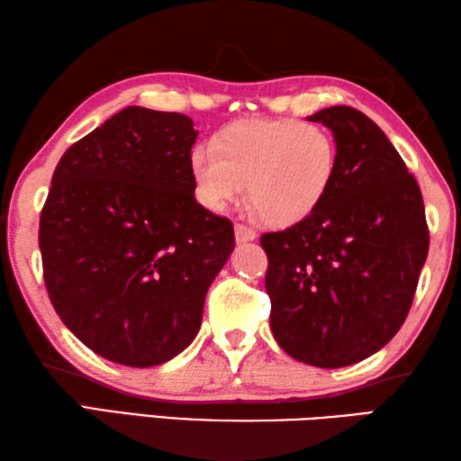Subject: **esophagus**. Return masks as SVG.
<instances>
[{"instance_id":"1","label":"esophagus","mask_w":461,"mask_h":461,"mask_svg":"<svg viewBox=\"0 0 461 461\" xmlns=\"http://www.w3.org/2000/svg\"><path fill=\"white\" fill-rule=\"evenodd\" d=\"M236 240L240 241V244H244V241H254L256 240V231L246 228V225L238 223L236 225Z\"/></svg>"}]
</instances>
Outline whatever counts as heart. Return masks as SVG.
Listing matches in <instances>:
<instances>
[{
  "instance_id": "1",
  "label": "heart",
  "mask_w": 461,
  "mask_h": 461,
  "mask_svg": "<svg viewBox=\"0 0 461 461\" xmlns=\"http://www.w3.org/2000/svg\"><path fill=\"white\" fill-rule=\"evenodd\" d=\"M338 170V144L330 130L301 120H249L231 123L212 148L189 154L194 197L221 213L244 186L249 212L272 225H293L325 199Z\"/></svg>"
}]
</instances>
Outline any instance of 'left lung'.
I'll list each match as a JSON object with an SVG mask.
<instances>
[{"instance_id":"obj_1","label":"left lung","mask_w":461,"mask_h":461,"mask_svg":"<svg viewBox=\"0 0 461 461\" xmlns=\"http://www.w3.org/2000/svg\"><path fill=\"white\" fill-rule=\"evenodd\" d=\"M338 170L325 199L293 228L260 238L275 339L294 360L343 368L376 354L407 319L429 249L415 176L368 115L325 107Z\"/></svg>"}]
</instances>
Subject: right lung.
<instances>
[{"mask_svg":"<svg viewBox=\"0 0 461 461\" xmlns=\"http://www.w3.org/2000/svg\"><path fill=\"white\" fill-rule=\"evenodd\" d=\"M183 113L130 105L62 154L41 215L44 283L68 330L150 368L191 346L233 225L194 201Z\"/></svg>","mask_w":461,"mask_h":461,"instance_id":"right-lung-1","label":"right lung"}]
</instances>
